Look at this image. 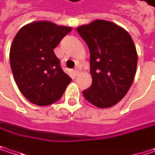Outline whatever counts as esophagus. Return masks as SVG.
Returning a JSON list of instances; mask_svg holds the SVG:
<instances>
[{
  "label": "esophagus",
  "mask_w": 155,
  "mask_h": 155,
  "mask_svg": "<svg viewBox=\"0 0 155 155\" xmlns=\"http://www.w3.org/2000/svg\"><path fill=\"white\" fill-rule=\"evenodd\" d=\"M73 73H74V75H77L78 74H79V71H78L77 69H74V70L73 71Z\"/></svg>",
  "instance_id": "esophagus-1"
}]
</instances>
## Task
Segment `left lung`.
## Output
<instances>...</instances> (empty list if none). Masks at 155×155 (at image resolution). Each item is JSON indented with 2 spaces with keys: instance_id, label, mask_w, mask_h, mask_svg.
Instances as JSON below:
<instances>
[{
  "instance_id": "1",
  "label": "left lung",
  "mask_w": 155,
  "mask_h": 155,
  "mask_svg": "<svg viewBox=\"0 0 155 155\" xmlns=\"http://www.w3.org/2000/svg\"><path fill=\"white\" fill-rule=\"evenodd\" d=\"M90 50L92 83L84 98L101 108L119 102L130 89L137 72V53L131 36L110 21L97 19L77 28Z\"/></svg>"
}]
</instances>
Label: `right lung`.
Listing matches in <instances>:
<instances>
[{"mask_svg":"<svg viewBox=\"0 0 155 155\" xmlns=\"http://www.w3.org/2000/svg\"><path fill=\"white\" fill-rule=\"evenodd\" d=\"M72 28L36 21L19 29L11 50L10 63L18 88L31 103L47 106L57 101L72 79L54 53Z\"/></svg>","mask_w":155,"mask_h":155,"instance_id":"add662e5","label":"right lung"}]
</instances>
